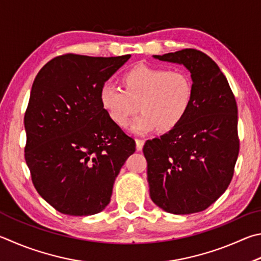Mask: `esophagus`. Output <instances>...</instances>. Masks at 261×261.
Here are the masks:
<instances>
[{
	"instance_id": "1",
	"label": "esophagus",
	"mask_w": 261,
	"mask_h": 261,
	"mask_svg": "<svg viewBox=\"0 0 261 261\" xmlns=\"http://www.w3.org/2000/svg\"><path fill=\"white\" fill-rule=\"evenodd\" d=\"M136 144H137V150H141L143 149V146L145 144L144 139H136Z\"/></svg>"
}]
</instances>
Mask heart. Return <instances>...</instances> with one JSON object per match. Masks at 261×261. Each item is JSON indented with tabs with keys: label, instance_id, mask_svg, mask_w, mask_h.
Returning a JSON list of instances; mask_svg holds the SVG:
<instances>
[{
	"label": "heart",
	"instance_id": "1",
	"mask_svg": "<svg viewBox=\"0 0 261 261\" xmlns=\"http://www.w3.org/2000/svg\"><path fill=\"white\" fill-rule=\"evenodd\" d=\"M122 82L124 89L106 82L99 92L102 108L118 126H126L139 108L132 131L145 134L158 127L165 132L177 127L191 111L194 84L185 70L139 65L127 70Z\"/></svg>",
	"mask_w": 261,
	"mask_h": 261
}]
</instances>
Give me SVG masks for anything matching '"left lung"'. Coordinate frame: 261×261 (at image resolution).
<instances>
[{
  "instance_id": "left-lung-1",
  "label": "left lung",
  "mask_w": 261,
  "mask_h": 261,
  "mask_svg": "<svg viewBox=\"0 0 261 261\" xmlns=\"http://www.w3.org/2000/svg\"><path fill=\"white\" fill-rule=\"evenodd\" d=\"M154 58L191 72L194 100L177 127L145 143L150 198L173 215L200 212L233 178L240 150L238 105L226 76L204 52L182 49Z\"/></svg>"
}]
</instances>
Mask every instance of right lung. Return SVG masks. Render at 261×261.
<instances>
[{"instance_id": "add662e5", "label": "right lung", "mask_w": 261, "mask_h": 261, "mask_svg": "<svg viewBox=\"0 0 261 261\" xmlns=\"http://www.w3.org/2000/svg\"><path fill=\"white\" fill-rule=\"evenodd\" d=\"M130 57L58 56L33 83L23 118L25 160L37 193L64 215L105 209L122 165L135 153V139L99 99L102 84Z\"/></svg>"}]
</instances>
